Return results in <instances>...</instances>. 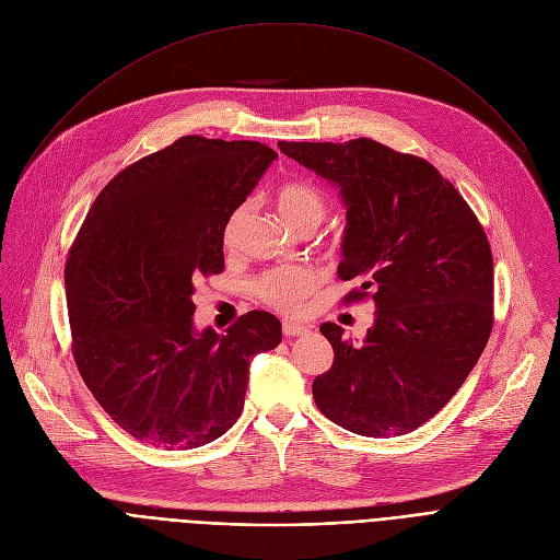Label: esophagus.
I'll return each instance as SVG.
<instances>
[{
	"label": "esophagus",
	"instance_id": "esophagus-1",
	"mask_svg": "<svg viewBox=\"0 0 560 560\" xmlns=\"http://www.w3.org/2000/svg\"><path fill=\"white\" fill-rule=\"evenodd\" d=\"M308 327L298 325V322H283V336L285 338H295V336H306Z\"/></svg>",
	"mask_w": 560,
	"mask_h": 560
}]
</instances>
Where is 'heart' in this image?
Wrapping results in <instances>:
<instances>
[{
	"mask_svg": "<svg viewBox=\"0 0 560 560\" xmlns=\"http://www.w3.org/2000/svg\"><path fill=\"white\" fill-rule=\"evenodd\" d=\"M277 209L279 215L285 220L288 226H295L300 222H315L325 218V197L322 192L308 184H285L277 192ZM247 215V206H241L226 224V243H233L238 229ZM319 277L313 268L306 265H285V268H277L265 272L256 279L254 290L268 306L281 311V313H295L302 308L304 300L317 288Z\"/></svg>",
	"mask_w": 560,
	"mask_h": 560,
	"instance_id": "obj_1",
	"label": "heart"
}]
</instances>
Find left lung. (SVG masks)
Returning <instances> with one entry per match:
<instances>
[{"mask_svg": "<svg viewBox=\"0 0 560 560\" xmlns=\"http://www.w3.org/2000/svg\"><path fill=\"white\" fill-rule=\"evenodd\" d=\"M338 186L347 209L338 277L359 281L345 302L372 300L361 345L319 327L334 365L315 376L317 408L338 427L404 435L463 386L492 331V252L460 192L429 161L370 138L279 142Z\"/></svg>", "mask_w": 560, "mask_h": 560, "instance_id": "obj_1", "label": "left lung"}]
</instances>
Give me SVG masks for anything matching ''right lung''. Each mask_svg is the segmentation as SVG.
Segmentation results:
<instances>
[{
	"instance_id": "1",
	"label": "right lung",
	"mask_w": 560,
	"mask_h": 560,
	"mask_svg": "<svg viewBox=\"0 0 560 560\" xmlns=\"http://www.w3.org/2000/svg\"><path fill=\"white\" fill-rule=\"evenodd\" d=\"M277 152L184 136L115 174L66 262L72 354L88 390L140 443L195 450L243 413L249 361L281 322L249 311L195 331L192 292L224 270V229Z\"/></svg>"
}]
</instances>
